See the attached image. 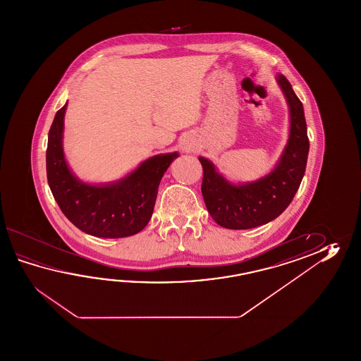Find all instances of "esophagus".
Wrapping results in <instances>:
<instances>
[{
	"mask_svg": "<svg viewBox=\"0 0 361 361\" xmlns=\"http://www.w3.org/2000/svg\"><path fill=\"white\" fill-rule=\"evenodd\" d=\"M185 149H187V148H185Z\"/></svg>",
	"mask_w": 361,
	"mask_h": 361,
	"instance_id": "obj_1",
	"label": "esophagus"
}]
</instances>
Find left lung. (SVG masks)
Instances as JSON below:
<instances>
[{
  "instance_id": "left-lung-1",
  "label": "left lung",
  "mask_w": 361,
  "mask_h": 361,
  "mask_svg": "<svg viewBox=\"0 0 361 361\" xmlns=\"http://www.w3.org/2000/svg\"><path fill=\"white\" fill-rule=\"evenodd\" d=\"M277 82L290 109V134L275 169L253 183L232 184L214 164L199 157L204 170L201 192L207 212L228 230H247L274 221L292 202L305 176L310 142L302 102L283 75Z\"/></svg>"
}]
</instances>
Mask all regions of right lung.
Returning a JSON list of instances; mask_svg holds the SVG:
<instances>
[{"instance_id":"1","label":"right lung","mask_w":361,"mask_h":361,"mask_svg":"<svg viewBox=\"0 0 361 361\" xmlns=\"http://www.w3.org/2000/svg\"><path fill=\"white\" fill-rule=\"evenodd\" d=\"M67 103L56 112L49 131L47 174L49 187L63 214L92 236L128 238L143 230L154 213L159 184L178 152L156 154L115 183H84L64 159L63 129Z\"/></svg>"}]
</instances>
